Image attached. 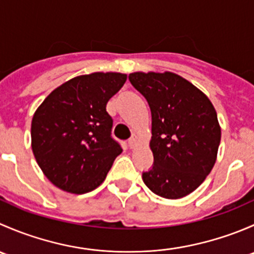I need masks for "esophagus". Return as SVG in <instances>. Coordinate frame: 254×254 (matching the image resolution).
<instances>
[{
	"mask_svg": "<svg viewBox=\"0 0 254 254\" xmlns=\"http://www.w3.org/2000/svg\"><path fill=\"white\" fill-rule=\"evenodd\" d=\"M129 147L130 148H134L135 146H136V143H137V136L136 135H132L131 137H130V140H129Z\"/></svg>",
	"mask_w": 254,
	"mask_h": 254,
	"instance_id": "obj_1",
	"label": "esophagus"
}]
</instances>
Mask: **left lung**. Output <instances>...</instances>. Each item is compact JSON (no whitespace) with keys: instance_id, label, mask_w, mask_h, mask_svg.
Segmentation results:
<instances>
[{"instance_id":"1","label":"left lung","mask_w":254,"mask_h":254,"mask_svg":"<svg viewBox=\"0 0 254 254\" xmlns=\"http://www.w3.org/2000/svg\"><path fill=\"white\" fill-rule=\"evenodd\" d=\"M129 81L147 101L152 117L153 166L142 173L151 191L179 199L211 172L221 127L214 106L193 83L173 72H134Z\"/></svg>"}]
</instances>
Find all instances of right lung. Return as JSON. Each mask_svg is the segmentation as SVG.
Instances as JSON below:
<instances>
[{
	"label": "right lung",
	"mask_w": 254,
	"mask_h": 254,
	"mask_svg": "<svg viewBox=\"0 0 254 254\" xmlns=\"http://www.w3.org/2000/svg\"><path fill=\"white\" fill-rule=\"evenodd\" d=\"M127 81L120 72H94L68 79L38 107L32 150L45 177L58 188L84 194L101 186L123 148L111 136L107 103Z\"/></svg>",
	"instance_id": "1"
}]
</instances>
